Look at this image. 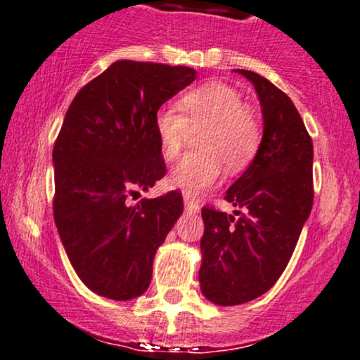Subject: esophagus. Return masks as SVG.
<instances>
[{
    "label": "esophagus",
    "mask_w": 360,
    "mask_h": 360,
    "mask_svg": "<svg viewBox=\"0 0 360 360\" xmlns=\"http://www.w3.org/2000/svg\"><path fill=\"white\" fill-rule=\"evenodd\" d=\"M184 202H185V210L191 211V213H198L199 211V205L194 201V199L188 198L187 194H184Z\"/></svg>",
    "instance_id": "34e87169"
}]
</instances>
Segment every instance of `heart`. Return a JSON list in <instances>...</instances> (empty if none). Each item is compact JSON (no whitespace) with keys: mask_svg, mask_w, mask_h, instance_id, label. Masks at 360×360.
<instances>
[{"mask_svg":"<svg viewBox=\"0 0 360 360\" xmlns=\"http://www.w3.org/2000/svg\"><path fill=\"white\" fill-rule=\"evenodd\" d=\"M175 107H159L154 117L159 147L165 159L179 158L191 131L199 139L201 154H188L172 169L169 185L187 195L201 194L221 175L239 172L257 154L262 140L260 121L246 107L243 95L224 83H207L187 91Z\"/></svg>","mask_w":360,"mask_h":360,"instance_id":"obj_1","label":"heart"}]
</instances>
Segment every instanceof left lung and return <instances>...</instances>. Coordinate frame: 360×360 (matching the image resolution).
I'll return each instance as SVG.
<instances>
[{"label": "left lung", "mask_w": 360, "mask_h": 360, "mask_svg": "<svg viewBox=\"0 0 360 360\" xmlns=\"http://www.w3.org/2000/svg\"><path fill=\"white\" fill-rule=\"evenodd\" d=\"M236 72L255 84L263 139L250 168L225 194L234 214L201 210L199 284L210 302L225 307L251 302L277 283L314 202V146L295 103L260 74Z\"/></svg>", "instance_id": "left-lung-1"}]
</instances>
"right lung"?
Segmentation results:
<instances>
[{"instance_id":"add662e5","label":"right lung","mask_w":360,"mask_h":360,"mask_svg":"<svg viewBox=\"0 0 360 360\" xmlns=\"http://www.w3.org/2000/svg\"><path fill=\"white\" fill-rule=\"evenodd\" d=\"M195 70L114 62L69 105L53 146V217L74 270L91 291L131 300L149 288L153 262L184 211L176 191L129 206L166 175L154 117Z\"/></svg>"}]
</instances>
